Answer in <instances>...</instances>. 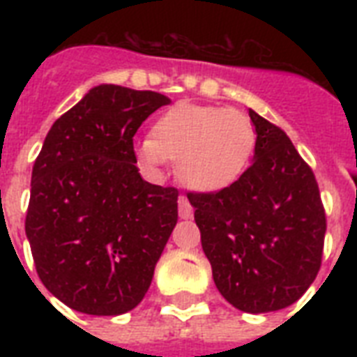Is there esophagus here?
<instances>
[{"label":"esophagus","mask_w":357,"mask_h":357,"mask_svg":"<svg viewBox=\"0 0 357 357\" xmlns=\"http://www.w3.org/2000/svg\"><path fill=\"white\" fill-rule=\"evenodd\" d=\"M178 211H179V217L181 218H190L192 217V206H190V202L187 196H179L178 200Z\"/></svg>","instance_id":"obj_1"}]
</instances>
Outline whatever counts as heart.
I'll list each match as a JSON object with an SVG mask.
<instances>
[{
  "label": "heart",
  "mask_w": 357,
  "mask_h": 357,
  "mask_svg": "<svg viewBox=\"0 0 357 357\" xmlns=\"http://www.w3.org/2000/svg\"><path fill=\"white\" fill-rule=\"evenodd\" d=\"M255 128L237 109L181 102L159 116L151 137L135 153L150 170L178 161L179 181L196 192H218L237 183L255 151Z\"/></svg>",
  "instance_id": "b5f03b06"
}]
</instances>
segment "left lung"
<instances>
[{
  "label": "left lung",
  "instance_id": "left-lung-1",
  "mask_svg": "<svg viewBox=\"0 0 357 357\" xmlns=\"http://www.w3.org/2000/svg\"><path fill=\"white\" fill-rule=\"evenodd\" d=\"M252 167L218 192L189 195L224 298L244 313L294 304L321 268L326 217L319 185L282 129L250 109Z\"/></svg>",
  "mask_w": 357,
  "mask_h": 357
}]
</instances>
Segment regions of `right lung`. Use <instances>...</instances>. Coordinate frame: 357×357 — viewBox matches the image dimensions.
<instances>
[{
  "mask_svg": "<svg viewBox=\"0 0 357 357\" xmlns=\"http://www.w3.org/2000/svg\"><path fill=\"white\" fill-rule=\"evenodd\" d=\"M170 98L92 86L47 131L31 176L25 235L44 287L98 317L140 304L178 222V190L142 179L133 135Z\"/></svg>",
  "mask_w": 357,
  "mask_h": 357,
  "instance_id": "add662e5",
  "label": "right lung"
}]
</instances>
